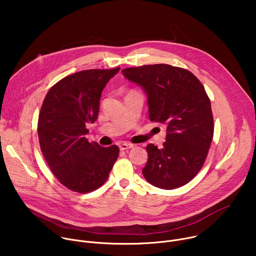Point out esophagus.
Returning <instances> with one entry per match:
<instances>
[{
    "label": "esophagus",
    "mask_w": 256,
    "mask_h": 256,
    "mask_svg": "<svg viewBox=\"0 0 256 256\" xmlns=\"http://www.w3.org/2000/svg\"><path fill=\"white\" fill-rule=\"evenodd\" d=\"M134 147L132 144H130V142H122L120 144V150H128V149H132Z\"/></svg>",
    "instance_id": "esophagus-1"
}]
</instances>
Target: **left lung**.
<instances>
[{
    "label": "left lung",
    "instance_id": "left-lung-1",
    "mask_svg": "<svg viewBox=\"0 0 256 256\" xmlns=\"http://www.w3.org/2000/svg\"><path fill=\"white\" fill-rule=\"evenodd\" d=\"M147 95L149 118L166 126L162 148L147 146L142 175L152 186L174 190L200 170L214 136L210 101L200 80L188 70L166 64L122 70Z\"/></svg>",
    "mask_w": 256,
    "mask_h": 256
}]
</instances>
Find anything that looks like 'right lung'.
Masks as SVG:
<instances>
[{
    "label": "right lung",
    "mask_w": 256,
    "mask_h": 256,
    "mask_svg": "<svg viewBox=\"0 0 256 256\" xmlns=\"http://www.w3.org/2000/svg\"><path fill=\"white\" fill-rule=\"evenodd\" d=\"M120 70L77 72L44 98L38 126L40 149L52 172L70 190L86 194L100 188L118 157V146L90 142L86 126L97 120L101 93Z\"/></svg>",
    "instance_id": "1"
}]
</instances>
